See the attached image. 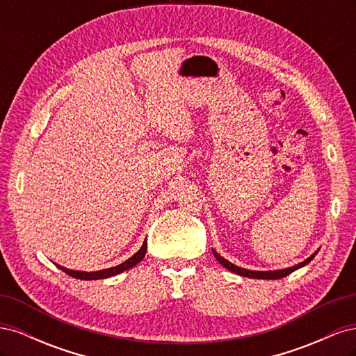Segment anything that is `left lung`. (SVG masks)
<instances>
[{
    "label": "left lung",
    "instance_id": "8db88e82",
    "mask_svg": "<svg viewBox=\"0 0 356 356\" xmlns=\"http://www.w3.org/2000/svg\"><path fill=\"white\" fill-rule=\"evenodd\" d=\"M212 252H213V257L218 260V263H220L221 266H224L225 268H227V270H230V272H233V273H236V275H241V276H245V277H252V279H281V277H285V276H288L289 273H293L294 270H297V268L309 264L312 260H314L315 255L318 254V251H316L315 254H312L309 258H306L305 261H301V263H298V264H296V266H293V267L282 268V270L255 272V270H248V268H243V267H239V266H234L233 263L225 260V258H222L220 254H217L213 250H212Z\"/></svg>",
    "mask_w": 356,
    "mask_h": 356
}]
</instances>
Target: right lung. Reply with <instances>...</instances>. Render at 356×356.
<instances>
[{"instance_id":"right-lung-1","label":"right lung","mask_w":356,"mask_h":356,"mask_svg":"<svg viewBox=\"0 0 356 356\" xmlns=\"http://www.w3.org/2000/svg\"><path fill=\"white\" fill-rule=\"evenodd\" d=\"M147 252V239L144 241L143 246L139 248V251L136 254H134L129 260H126L124 263L118 264L115 267H110V268H104V270H98V272H80V270H70V268L62 267L59 264H56V267H59L62 272H65L67 275L75 277V279H83V281H96V279H105V277H111L115 276L118 273H122L127 268H132L134 266H136L139 261H143V258L145 257Z\"/></svg>"}]
</instances>
